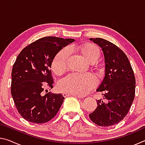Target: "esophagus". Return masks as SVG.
Listing matches in <instances>:
<instances>
[{"label": "esophagus", "instance_id": "obj_1", "mask_svg": "<svg viewBox=\"0 0 145 145\" xmlns=\"http://www.w3.org/2000/svg\"><path fill=\"white\" fill-rule=\"evenodd\" d=\"M63 97H68V96H74L75 97L79 98V99H80V98H82V97L78 96V95H74V94H70V93H63Z\"/></svg>", "mask_w": 145, "mask_h": 145}]
</instances>
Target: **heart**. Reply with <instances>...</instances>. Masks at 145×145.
I'll return each mask as SVG.
<instances>
[{
    "instance_id": "heart-1",
    "label": "heart",
    "mask_w": 145,
    "mask_h": 145,
    "mask_svg": "<svg viewBox=\"0 0 145 145\" xmlns=\"http://www.w3.org/2000/svg\"><path fill=\"white\" fill-rule=\"evenodd\" d=\"M78 50L84 57L91 63L99 59L101 54L100 48L92 43H86L78 46ZM71 54L70 47L67 46L59 51L54 57L51 68L56 75H60L68 68ZM97 84V79L91 73H75L67 75L58 83L57 88L64 93L83 96Z\"/></svg>"
}]
</instances>
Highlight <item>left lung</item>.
<instances>
[{
  "instance_id": "left-lung-1",
  "label": "left lung",
  "mask_w": 145,
  "mask_h": 145,
  "mask_svg": "<svg viewBox=\"0 0 145 145\" xmlns=\"http://www.w3.org/2000/svg\"><path fill=\"white\" fill-rule=\"evenodd\" d=\"M102 48L105 59V77L97 91L104 99L97 100V107L89 116L97 125L109 127L126 116L134 99L136 79L128 57L121 49L102 38H90Z\"/></svg>"
}]
</instances>
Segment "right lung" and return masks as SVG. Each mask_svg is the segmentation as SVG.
<instances>
[{"mask_svg":"<svg viewBox=\"0 0 145 145\" xmlns=\"http://www.w3.org/2000/svg\"><path fill=\"white\" fill-rule=\"evenodd\" d=\"M74 41L46 36L27 46L16 57L12 69L11 93L18 112L27 121L43 123L57 113L65 98L61 93L43 95L42 82L53 88L50 70L53 59Z\"/></svg>","mask_w":145,"mask_h":145,"instance_id":"obj_1","label":"right lung"}]
</instances>
